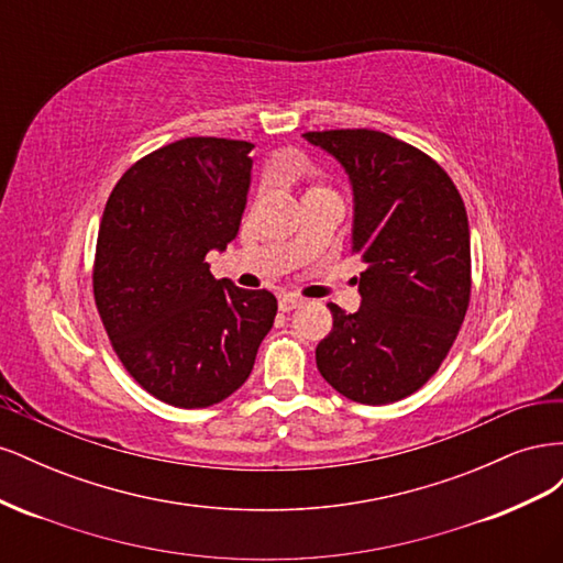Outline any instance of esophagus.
<instances>
[{
  "instance_id": "34e87169",
  "label": "esophagus",
  "mask_w": 563,
  "mask_h": 563,
  "mask_svg": "<svg viewBox=\"0 0 563 563\" xmlns=\"http://www.w3.org/2000/svg\"><path fill=\"white\" fill-rule=\"evenodd\" d=\"M300 305H302V298H298V296H294V294H288V296H282V298H279V310H282V312H291V310L300 308Z\"/></svg>"
}]
</instances>
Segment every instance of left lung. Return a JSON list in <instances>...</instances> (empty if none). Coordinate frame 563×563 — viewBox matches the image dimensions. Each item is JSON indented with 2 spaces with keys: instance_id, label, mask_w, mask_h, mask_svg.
<instances>
[{
  "instance_id": "8db88e82",
  "label": "left lung",
  "mask_w": 563,
  "mask_h": 563,
  "mask_svg": "<svg viewBox=\"0 0 563 563\" xmlns=\"http://www.w3.org/2000/svg\"><path fill=\"white\" fill-rule=\"evenodd\" d=\"M352 185V253L366 263L354 314L329 302L331 333L317 368L340 395L368 406L413 395L439 371L472 291L463 197L432 157L383 131H308Z\"/></svg>"
}]
</instances>
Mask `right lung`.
I'll return each mask as SVG.
<instances>
[{"label":"right lung","mask_w":563,"mask_h":563,"mask_svg":"<svg viewBox=\"0 0 563 563\" xmlns=\"http://www.w3.org/2000/svg\"><path fill=\"white\" fill-rule=\"evenodd\" d=\"M246 141L183 139L135 162L100 220L93 298L112 350L152 397L207 408L240 389L277 298L216 279L207 253L240 232Z\"/></svg>","instance_id":"obj_1"}]
</instances>
